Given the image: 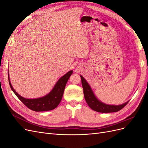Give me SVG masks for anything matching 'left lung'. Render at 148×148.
Masks as SVG:
<instances>
[{
    "mask_svg": "<svg viewBox=\"0 0 148 148\" xmlns=\"http://www.w3.org/2000/svg\"><path fill=\"white\" fill-rule=\"evenodd\" d=\"M80 77L82 79V83L83 88V93L85 100H86V102H87L89 107L93 110L101 113L115 112H118L123 108L128 102V101L123 104L118 106L108 105L102 102L99 100H98L97 98L95 96L92 89L86 81V79L82 75H80Z\"/></svg>",
    "mask_w": 148,
    "mask_h": 148,
    "instance_id": "8db88e82",
    "label": "left lung"
}]
</instances>
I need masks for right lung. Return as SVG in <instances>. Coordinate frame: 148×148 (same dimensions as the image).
I'll list each match as a JSON object with an SVG mask.
<instances>
[{"label":"right lung","instance_id":"add662e5","mask_svg":"<svg viewBox=\"0 0 148 148\" xmlns=\"http://www.w3.org/2000/svg\"><path fill=\"white\" fill-rule=\"evenodd\" d=\"M72 73L73 70L69 71L58 80L50 92L46 96L36 99H26L18 95L12 86L9 75H8V82L13 92L28 108L36 112L48 111L54 109L59 104L63 96L66 84Z\"/></svg>","mask_w":148,"mask_h":148}]
</instances>
